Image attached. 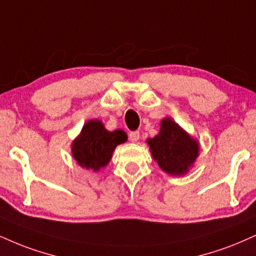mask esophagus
Segmentation results:
<instances>
[{
  "label": "esophagus",
  "instance_id": "34e87169",
  "mask_svg": "<svg viewBox=\"0 0 256 256\" xmlns=\"http://www.w3.org/2000/svg\"><path fill=\"white\" fill-rule=\"evenodd\" d=\"M128 140L131 142H134V143H136V142L140 140V132L138 131H132L128 134Z\"/></svg>",
  "mask_w": 256,
  "mask_h": 256
}]
</instances>
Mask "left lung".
Here are the masks:
<instances>
[{"instance_id":"8db88e82","label":"left lung","mask_w":256,"mask_h":256,"mask_svg":"<svg viewBox=\"0 0 256 256\" xmlns=\"http://www.w3.org/2000/svg\"><path fill=\"white\" fill-rule=\"evenodd\" d=\"M146 142L160 168L175 176L186 174L199 155L198 142L170 118L163 119L158 136Z\"/></svg>"}]
</instances>
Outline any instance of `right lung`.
Wrapping results in <instances>:
<instances>
[{
	"label": "right lung",
	"mask_w": 256,
	"mask_h": 256,
	"mask_svg": "<svg viewBox=\"0 0 256 256\" xmlns=\"http://www.w3.org/2000/svg\"><path fill=\"white\" fill-rule=\"evenodd\" d=\"M126 134L122 130L107 131L100 120H89L80 136L72 142L74 158L82 168L100 170L112 158L116 146L125 143Z\"/></svg>",
	"instance_id": "add662e5"
}]
</instances>
